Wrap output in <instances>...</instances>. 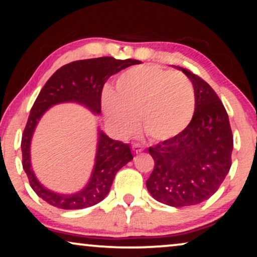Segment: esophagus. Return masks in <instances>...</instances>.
Here are the masks:
<instances>
[{"instance_id": "1", "label": "esophagus", "mask_w": 257, "mask_h": 257, "mask_svg": "<svg viewBox=\"0 0 257 257\" xmlns=\"http://www.w3.org/2000/svg\"><path fill=\"white\" fill-rule=\"evenodd\" d=\"M143 150H144V148L141 147L140 144H134L133 145V152L135 153V155H139V153H141Z\"/></svg>"}]
</instances>
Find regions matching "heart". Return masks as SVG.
I'll use <instances>...</instances> for the list:
<instances>
[{
    "label": "heart",
    "mask_w": 257,
    "mask_h": 257,
    "mask_svg": "<svg viewBox=\"0 0 257 257\" xmlns=\"http://www.w3.org/2000/svg\"><path fill=\"white\" fill-rule=\"evenodd\" d=\"M106 120L118 139L140 127L153 141H166L182 133L193 120L196 97L190 80L179 71L147 64L118 76L115 90L101 97Z\"/></svg>",
    "instance_id": "1"
}]
</instances>
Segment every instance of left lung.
<instances>
[{
	"mask_svg": "<svg viewBox=\"0 0 257 257\" xmlns=\"http://www.w3.org/2000/svg\"><path fill=\"white\" fill-rule=\"evenodd\" d=\"M193 83L196 106L193 120L173 139L149 148L155 167L147 181L152 197L171 206L208 200L232 165L233 135L226 109L200 76L180 68Z\"/></svg>",
	"mask_w": 257,
	"mask_h": 257,
	"instance_id": "1",
	"label": "left lung"
}]
</instances>
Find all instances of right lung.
I'll use <instances>...</instances> for the list:
<instances>
[{
  "mask_svg": "<svg viewBox=\"0 0 257 257\" xmlns=\"http://www.w3.org/2000/svg\"><path fill=\"white\" fill-rule=\"evenodd\" d=\"M140 63L141 61L137 60H116L110 56L74 61L57 69L46 82L31 108L21 145L23 168L28 175L30 186L44 201L64 210L84 209L97 204L108 194L116 172L134 157L129 144L109 139L104 133L99 132L95 164L89 183L76 194H56L46 189L38 181L31 168V139L40 117L49 107L68 101L78 102L86 106L92 112L100 114L101 92L107 79L122 69Z\"/></svg>",
  "mask_w": 257,
  "mask_h": 257,
  "instance_id": "right-lung-1",
  "label": "right lung"
}]
</instances>
